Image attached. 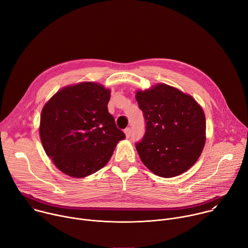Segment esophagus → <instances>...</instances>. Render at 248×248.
Listing matches in <instances>:
<instances>
[{"instance_id":"34e87169","label":"esophagus","mask_w":248,"mask_h":248,"mask_svg":"<svg viewBox=\"0 0 248 248\" xmlns=\"http://www.w3.org/2000/svg\"><path fill=\"white\" fill-rule=\"evenodd\" d=\"M124 133H125L126 138H129V137H130V134H131V130H130V128H129V127L125 128V129H124Z\"/></svg>"}]
</instances>
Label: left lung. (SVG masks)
Listing matches in <instances>:
<instances>
[{"instance_id":"left-lung-1","label":"left lung","mask_w":248,"mask_h":248,"mask_svg":"<svg viewBox=\"0 0 248 248\" xmlns=\"http://www.w3.org/2000/svg\"><path fill=\"white\" fill-rule=\"evenodd\" d=\"M146 129L136 143L142 163L162 178H173L198 160L206 140L205 115L190 95L159 83L135 95Z\"/></svg>"}]
</instances>
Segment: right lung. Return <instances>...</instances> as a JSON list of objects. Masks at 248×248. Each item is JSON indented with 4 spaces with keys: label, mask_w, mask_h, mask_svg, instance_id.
Wrapping results in <instances>:
<instances>
[{
    "label": "right lung",
    "mask_w": 248,
    "mask_h": 248,
    "mask_svg": "<svg viewBox=\"0 0 248 248\" xmlns=\"http://www.w3.org/2000/svg\"><path fill=\"white\" fill-rule=\"evenodd\" d=\"M111 91L81 82L58 91L42 109L40 138L56 167L73 178H84L111 159L125 138L108 111Z\"/></svg>",
    "instance_id": "1"
}]
</instances>
